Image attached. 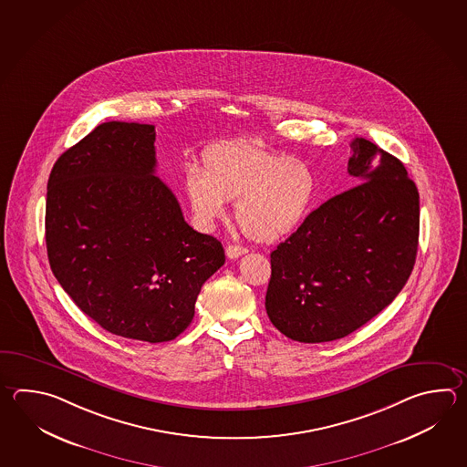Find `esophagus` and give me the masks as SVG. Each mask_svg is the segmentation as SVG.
Masks as SVG:
<instances>
[{
    "instance_id": "obj_1",
    "label": "esophagus",
    "mask_w": 467,
    "mask_h": 467,
    "mask_svg": "<svg viewBox=\"0 0 467 467\" xmlns=\"http://www.w3.org/2000/svg\"><path fill=\"white\" fill-rule=\"evenodd\" d=\"M246 253H248V249L238 246V244H229V246H226V254H228L229 259H236V257L243 256Z\"/></svg>"
}]
</instances>
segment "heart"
Listing matches in <instances>:
<instances>
[{"label":"heart","instance_id":"obj_1","mask_svg":"<svg viewBox=\"0 0 467 467\" xmlns=\"http://www.w3.org/2000/svg\"><path fill=\"white\" fill-rule=\"evenodd\" d=\"M182 190L201 228H211L226 214V201H234L241 231L257 243H275L305 223L317 178L305 160L257 140H231L202 151L201 168L184 172Z\"/></svg>","mask_w":467,"mask_h":467}]
</instances>
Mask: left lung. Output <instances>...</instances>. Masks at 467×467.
Here are the masks:
<instances>
[{
  "mask_svg": "<svg viewBox=\"0 0 467 467\" xmlns=\"http://www.w3.org/2000/svg\"><path fill=\"white\" fill-rule=\"evenodd\" d=\"M349 146L348 172L360 184L326 201L271 253L266 313L299 343L359 329L400 295L416 263V184L371 141Z\"/></svg>",
  "mask_w": 467,
  "mask_h": 467,
  "instance_id": "1",
  "label": "left lung"
}]
</instances>
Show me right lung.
Masks as SVG:
<instances>
[{"instance_id":"obj_1","label":"right lung","mask_w":467,"mask_h":467,"mask_svg":"<svg viewBox=\"0 0 467 467\" xmlns=\"http://www.w3.org/2000/svg\"><path fill=\"white\" fill-rule=\"evenodd\" d=\"M154 140L152 124L109 121L63 152L45 228L51 271L86 316L108 333L164 343L190 326L224 249L191 228L154 176Z\"/></svg>"}]
</instances>
